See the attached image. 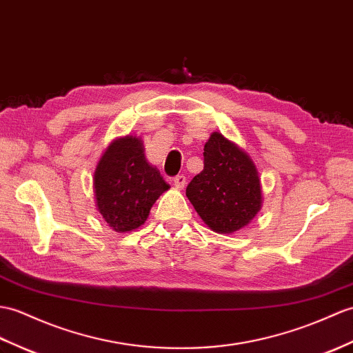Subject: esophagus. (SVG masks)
Here are the masks:
<instances>
[{
	"label": "esophagus",
	"mask_w": 353,
	"mask_h": 353,
	"mask_svg": "<svg viewBox=\"0 0 353 353\" xmlns=\"http://www.w3.org/2000/svg\"><path fill=\"white\" fill-rule=\"evenodd\" d=\"M173 182H174V186L179 188V190H183L185 185H186V177H185L183 174H177V176L174 177Z\"/></svg>",
	"instance_id": "1"
}]
</instances>
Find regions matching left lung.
<instances>
[{"instance_id": "obj_1", "label": "left lung", "mask_w": 353, "mask_h": 353, "mask_svg": "<svg viewBox=\"0 0 353 353\" xmlns=\"http://www.w3.org/2000/svg\"><path fill=\"white\" fill-rule=\"evenodd\" d=\"M204 167L186 196L196 214L216 233H234L256 216L261 206L256 165L239 147L214 132L204 145Z\"/></svg>"}]
</instances>
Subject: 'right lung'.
<instances>
[{
  "mask_svg": "<svg viewBox=\"0 0 353 353\" xmlns=\"http://www.w3.org/2000/svg\"><path fill=\"white\" fill-rule=\"evenodd\" d=\"M167 190L168 183L145 161L143 141L135 137L116 139L94 173L97 210L120 233L144 224L153 203Z\"/></svg>",
  "mask_w": 353,
  "mask_h": 353,
  "instance_id": "right-lung-1",
  "label": "right lung"
}]
</instances>
